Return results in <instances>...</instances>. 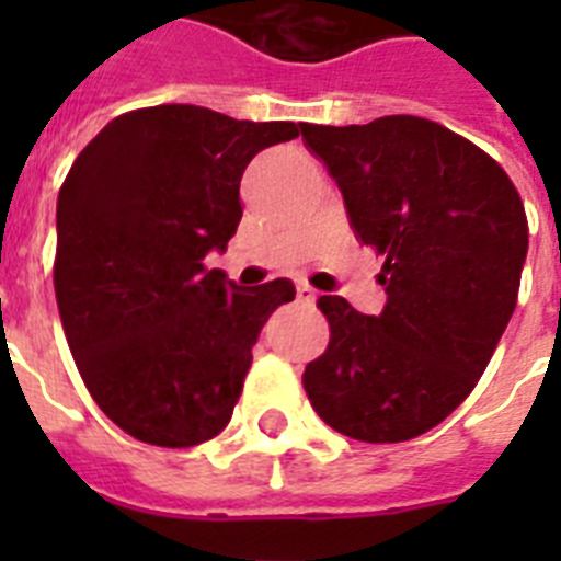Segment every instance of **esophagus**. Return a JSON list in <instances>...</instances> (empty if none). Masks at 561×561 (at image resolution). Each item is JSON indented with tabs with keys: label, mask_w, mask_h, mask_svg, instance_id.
Returning <instances> with one entry per match:
<instances>
[{
	"label": "esophagus",
	"mask_w": 561,
	"mask_h": 561,
	"mask_svg": "<svg viewBox=\"0 0 561 561\" xmlns=\"http://www.w3.org/2000/svg\"><path fill=\"white\" fill-rule=\"evenodd\" d=\"M297 300H300V304H314L317 291L311 289L309 284H297Z\"/></svg>",
	"instance_id": "obj_1"
}]
</instances>
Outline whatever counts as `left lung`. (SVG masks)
Here are the masks:
<instances>
[{
  "instance_id": "obj_1",
  "label": "left lung",
  "mask_w": 561,
  "mask_h": 561,
  "mask_svg": "<svg viewBox=\"0 0 561 561\" xmlns=\"http://www.w3.org/2000/svg\"><path fill=\"white\" fill-rule=\"evenodd\" d=\"M300 131L340 185L356 238L385 257L388 291L376 317L345 297L317 300L331 340L304 388L336 433L410 440L472 393L512 320L528 252L523 199L489 153L424 117Z\"/></svg>"
}]
</instances>
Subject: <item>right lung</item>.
Instances as JSON below:
<instances>
[{
    "label": "right lung",
    "mask_w": 561,
    "mask_h": 561,
    "mask_svg": "<svg viewBox=\"0 0 561 561\" xmlns=\"http://www.w3.org/2000/svg\"><path fill=\"white\" fill-rule=\"evenodd\" d=\"M297 134L289 121L165 103L114 117L69 168L58 314L83 385L131 438L182 449L230 424L252 345L295 286L244 289L205 255L236 236L252 157Z\"/></svg>",
    "instance_id": "right-lung-1"
}]
</instances>
